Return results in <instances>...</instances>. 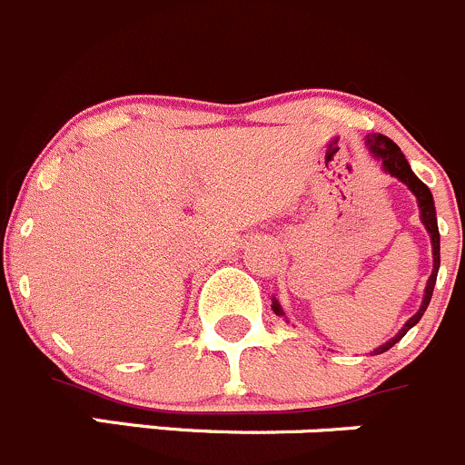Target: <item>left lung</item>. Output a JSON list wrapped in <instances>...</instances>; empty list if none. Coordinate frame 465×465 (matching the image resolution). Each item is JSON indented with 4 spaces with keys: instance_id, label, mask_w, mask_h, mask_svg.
Instances as JSON below:
<instances>
[{
    "instance_id": "8db88e82",
    "label": "left lung",
    "mask_w": 465,
    "mask_h": 465,
    "mask_svg": "<svg viewBox=\"0 0 465 465\" xmlns=\"http://www.w3.org/2000/svg\"><path fill=\"white\" fill-rule=\"evenodd\" d=\"M366 144H369L371 153L375 155V158L382 160V167L384 172H389L391 176H395L398 181H402L404 185L409 187V190L416 194L418 199V205H420V219L422 223H425L427 232L431 234V251H434V271H431L430 280H427V287H425V298H422V305L420 310L416 312V314L411 316V319L404 323V328L400 330L398 334H395L391 341L384 343V346H380L378 351H375V355H380V352H387L389 348H393L395 343L400 341V339L404 337V334L409 332V330L413 328V325L418 323V321L422 319V314H425L427 305H430L431 301V293H434V284H436V273H439V264H440V239H439V226H436V210H434V199H431V192L430 187L425 185L422 181H418L416 173L411 172V167H409L407 158L402 155V151H400V146L395 144L393 140H389L387 135H380V133H371L369 137H366ZM273 312L278 316H282V310H280L278 301H273Z\"/></svg>"
}]
</instances>
